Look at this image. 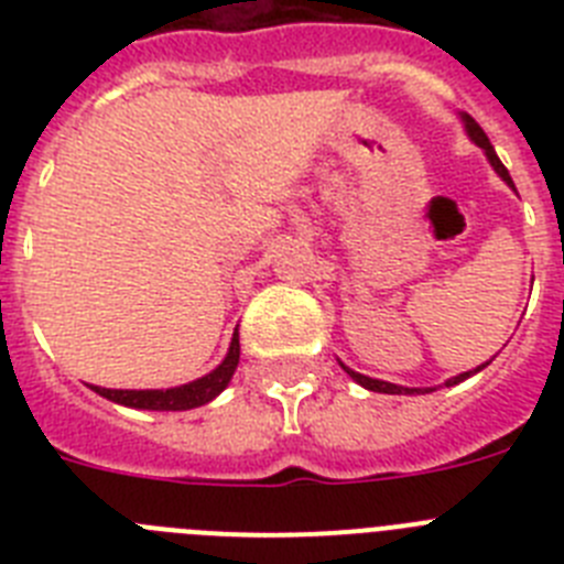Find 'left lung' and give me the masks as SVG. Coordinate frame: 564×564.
Returning a JSON list of instances; mask_svg holds the SVG:
<instances>
[{
    "instance_id": "1",
    "label": "left lung",
    "mask_w": 564,
    "mask_h": 564,
    "mask_svg": "<svg viewBox=\"0 0 564 564\" xmlns=\"http://www.w3.org/2000/svg\"><path fill=\"white\" fill-rule=\"evenodd\" d=\"M463 121H466V129H468V134H471V141H475L480 149H486L488 161H491V166L497 169V174H500V177L508 183V186H514V181H511V174H508V169L502 166V161H500V158H497L495 147L488 143V138H486V132H482V129H480V123H477L475 118H471V115H466ZM486 364H480V367H477V370H471V372H460V376H455V378H452V381H446V387H452V383L466 381L468 376H475V372H480L482 367H486ZM341 367H344V364H341ZM344 370H347V367H344ZM347 372H350V376L356 378V381L361 383V387H367V390H372V392H387V395H412V392H417V390H410V387H398V383H390V381H376V378H367V376H361V372H352V370H347Z\"/></svg>"
}]
</instances>
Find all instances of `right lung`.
Returning <instances> with one entry per match:
<instances>
[{
    "instance_id": "add662e5",
    "label": "right lung",
    "mask_w": 564,
    "mask_h": 564,
    "mask_svg": "<svg viewBox=\"0 0 564 564\" xmlns=\"http://www.w3.org/2000/svg\"><path fill=\"white\" fill-rule=\"evenodd\" d=\"M237 364H239V336L234 333L226 361H223L214 372H208L206 378H197V381L186 383V387H174V390H104V387H93V390L115 403L134 406V410L183 412V410H194V406H203V403H208L212 398L220 395V392L228 387V381H231Z\"/></svg>"
}]
</instances>
